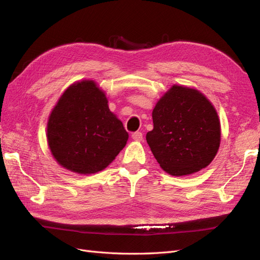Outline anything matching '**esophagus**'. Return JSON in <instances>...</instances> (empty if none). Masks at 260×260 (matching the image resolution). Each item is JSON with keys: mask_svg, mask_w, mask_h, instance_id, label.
Wrapping results in <instances>:
<instances>
[{"mask_svg": "<svg viewBox=\"0 0 260 260\" xmlns=\"http://www.w3.org/2000/svg\"><path fill=\"white\" fill-rule=\"evenodd\" d=\"M131 137H132V139L135 140V141H138V142H141V141L143 140V135H142V132H139V131H137V132H133Z\"/></svg>", "mask_w": 260, "mask_h": 260, "instance_id": "34e87169", "label": "esophagus"}]
</instances>
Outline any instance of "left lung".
Segmentation results:
<instances>
[{"mask_svg": "<svg viewBox=\"0 0 260 260\" xmlns=\"http://www.w3.org/2000/svg\"><path fill=\"white\" fill-rule=\"evenodd\" d=\"M146 141L160 167L185 176L207 167L220 145V122L210 102L195 89L174 85L153 111Z\"/></svg>", "mask_w": 260, "mask_h": 260, "instance_id": "1", "label": "left lung"}]
</instances>
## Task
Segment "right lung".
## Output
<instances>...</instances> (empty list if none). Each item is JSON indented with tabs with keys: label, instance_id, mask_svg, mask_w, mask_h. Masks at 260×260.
Listing matches in <instances>:
<instances>
[{
	"label": "right lung",
	"instance_id": "right-lung-1",
	"mask_svg": "<svg viewBox=\"0 0 260 260\" xmlns=\"http://www.w3.org/2000/svg\"><path fill=\"white\" fill-rule=\"evenodd\" d=\"M128 137L122 122L109 111L104 92L89 80L69 86L48 122V142L54 158L80 175L106 168Z\"/></svg>",
	"mask_w": 260,
	"mask_h": 260
}]
</instances>
